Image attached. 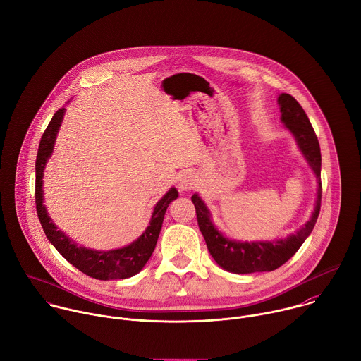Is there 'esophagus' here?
<instances>
[{"mask_svg":"<svg viewBox=\"0 0 361 361\" xmlns=\"http://www.w3.org/2000/svg\"><path fill=\"white\" fill-rule=\"evenodd\" d=\"M197 183V179H196V175L190 171H186L183 172L180 176H179V189L180 190H192Z\"/></svg>","mask_w":361,"mask_h":361,"instance_id":"esophagus-1","label":"esophagus"}]
</instances>
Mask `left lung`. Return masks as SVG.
Listing matches in <instances>:
<instances>
[{"mask_svg":"<svg viewBox=\"0 0 361 361\" xmlns=\"http://www.w3.org/2000/svg\"><path fill=\"white\" fill-rule=\"evenodd\" d=\"M281 112V122L296 137L298 145L307 159L310 168L316 173L319 189L314 212L310 221L299 229L295 235L271 242H236L226 239L210 221V213L203 200L195 193L192 202L196 209L197 225L204 238L207 250L214 262L228 271L245 274L256 271H271L284 264L303 245L307 236L312 233L322 204V154L319 139L314 129L300 104L289 94H281L277 99Z\"/></svg>","mask_w":361,"mask_h":361,"instance_id":"obj_1","label":"left lung"}]
</instances>
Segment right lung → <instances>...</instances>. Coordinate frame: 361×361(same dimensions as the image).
Wrapping results in <instances>:
<instances>
[{
	"mask_svg": "<svg viewBox=\"0 0 361 361\" xmlns=\"http://www.w3.org/2000/svg\"><path fill=\"white\" fill-rule=\"evenodd\" d=\"M65 114V108L58 109L51 122L48 123L37 154L35 161V203H37V213L41 222V226L45 232L48 240L54 245V247L72 264L75 266L82 273L98 279V280H114V279H126L132 277L142 270V267L147 264L149 257L152 256L159 232L162 228V222L165 218V212L172 200L178 197V190L171 188L169 192L157 203L152 219L147 231L142 233L133 243L115 250H92L82 246H78L72 240H69L56 226L52 224L51 218L48 216L45 206L42 204V176L44 168L48 158L52 154L55 137L59 129Z\"/></svg>",
	"mask_w": 361,
	"mask_h": 361,
	"instance_id": "add662e5",
	"label": "right lung"
}]
</instances>
